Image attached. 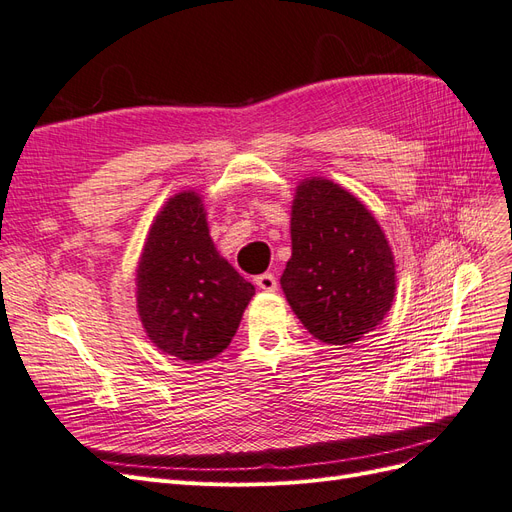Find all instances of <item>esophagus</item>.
Returning a JSON list of instances; mask_svg holds the SVG:
<instances>
[{"mask_svg":"<svg viewBox=\"0 0 512 512\" xmlns=\"http://www.w3.org/2000/svg\"><path fill=\"white\" fill-rule=\"evenodd\" d=\"M256 286L265 292L277 290V277L273 273H262L256 277Z\"/></svg>","mask_w":512,"mask_h":512,"instance_id":"1","label":"esophagus"}]
</instances>
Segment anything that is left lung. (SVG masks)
<instances>
[{"label": "left lung", "mask_w": 512, "mask_h": 512, "mask_svg": "<svg viewBox=\"0 0 512 512\" xmlns=\"http://www.w3.org/2000/svg\"><path fill=\"white\" fill-rule=\"evenodd\" d=\"M290 235L292 256L280 282L303 327L333 346L374 331L395 297V262L361 200L327 179L303 181Z\"/></svg>", "instance_id": "8db88e82"}]
</instances>
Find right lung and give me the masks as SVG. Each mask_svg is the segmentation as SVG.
I'll return each mask as SVG.
<instances>
[{
  "instance_id": "obj_1",
  "label": "right lung",
  "mask_w": 512,
  "mask_h": 512,
  "mask_svg": "<svg viewBox=\"0 0 512 512\" xmlns=\"http://www.w3.org/2000/svg\"><path fill=\"white\" fill-rule=\"evenodd\" d=\"M254 286L218 254L196 192L153 222L136 271V303L151 342L181 361L218 356L235 337Z\"/></svg>"
}]
</instances>
